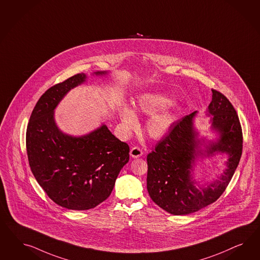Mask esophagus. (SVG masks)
Returning a JSON list of instances; mask_svg holds the SVG:
<instances>
[{
	"label": "esophagus",
	"instance_id": "esophagus-1",
	"mask_svg": "<svg viewBox=\"0 0 260 260\" xmlns=\"http://www.w3.org/2000/svg\"><path fill=\"white\" fill-rule=\"evenodd\" d=\"M129 154H131V156H132V157H140V156H142V154H143V150H142L139 147L135 146L134 148H132Z\"/></svg>",
	"mask_w": 260,
	"mask_h": 260
}]
</instances>
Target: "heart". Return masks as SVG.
Here are the masks:
<instances>
[{"mask_svg":"<svg viewBox=\"0 0 260 260\" xmlns=\"http://www.w3.org/2000/svg\"><path fill=\"white\" fill-rule=\"evenodd\" d=\"M173 103V98L163 93H147L143 94L134 104L135 110L146 114H152L159 110H163L171 106ZM119 117L123 126L129 131L136 126V117L134 111L126 106H122L119 110ZM174 120L172 112H161L153 115L146 125V132L148 135L157 139L167 134Z\"/></svg>","mask_w":260,"mask_h":260,"instance_id":"b5f03b06","label":"heart"}]
</instances>
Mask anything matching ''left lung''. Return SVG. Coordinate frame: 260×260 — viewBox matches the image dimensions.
Wrapping results in <instances>:
<instances>
[{"label": "left lung", "mask_w": 260, "mask_h": 260, "mask_svg": "<svg viewBox=\"0 0 260 260\" xmlns=\"http://www.w3.org/2000/svg\"><path fill=\"white\" fill-rule=\"evenodd\" d=\"M213 100L209 112L213 114V128L219 132V140L207 147V153L227 152L228 169L221 180L207 188H197L191 180L190 171L196 156L203 154L200 141L192 126L197 111L173 123L169 133L147 155V188L152 201L166 212L184 215L215 202L225 191L242 154L243 134L238 115L228 98L216 89H212Z\"/></svg>", "instance_id": "8db88e82"}]
</instances>
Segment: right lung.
I'll use <instances>...</instances> for the list:
<instances>
[{"mask_svg": "<svg viewBox=\"0 0 260 260\" xmlns=\"http://www.w3.org/2000/svg\"><path fill=\"white\" fill-rule=\"evenodd\" d=\"M86 78L78 73L49 87L32 110L25 136L35 179L53 202L73 211L93 209L110 197L121 169L129 159L128 145L105 125L78 138L62 134L56 126V106Z\"/></svg>", "mask_w": 260, "mask_h": 260, "instance_id": "add662e5", "label": "right lung"}]
</instances>
